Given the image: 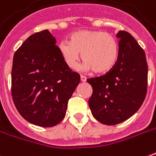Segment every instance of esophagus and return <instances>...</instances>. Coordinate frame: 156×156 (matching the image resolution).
Segmentation results:
<instances>
[{"label": "esophagus", "mask_w": 156, "mask_h": 156, "mask_svg": "<svg viewBox=\"0 0 156 156\" xmlns=\"http://www.w3.org/2000/svg\"><path fill=\"white\" fill-rule=\"evenodd\" d=\"M80 78H81V81L82 82H86V80H87V78H86V77H84V76H83V75H81V77H80Z\"/></svg>", "instance_id": "obj_1"}]
</instances>
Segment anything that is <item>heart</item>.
Instances as JSON below:
<instances>
[{
	"mask_svg": "<svg viewBox=\"0 0 156 156\" xmlns=\"http://www.w3.org/2000/svg\"><path fill=\"white\" fill-rule=\"evenodd\" d=\"M58 51L70 69L78 68L82 56L85 62L83 65V69L104 74L115 67L119 55V44L111 34L101 30L83 29L71 35L70 42H61Z\"/></svg>",
	"mask_w": 156,
	"mask_h": 156,
	"instance_id": "heart-1",
	"label": "heart"
}]
</instances>
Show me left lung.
<instances>
[{"instance_id": "obj_1", "label": "left lung", "mask_w": 156, "mask_h": 156, "mask_svg": "<svg viewBox=\"0 0 156 156\" xmlns=\"http://www.w3.org/2000/svg\"><path fill=\"white\" fill-rule=\"evenodd\" d=\"M119 55L115 67L101 77L87 79L93 93L89 105L94 118L116 125L131 117L145 99L148 65L145 53L129 33L119 31Z\"/></svg>"}]
</instances>
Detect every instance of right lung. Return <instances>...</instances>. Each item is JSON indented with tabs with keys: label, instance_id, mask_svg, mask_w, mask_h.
Instances as JSON below:
<instances>
[{
	"label": "right lung",
	"instance_id": "1",
	"mask_svg": "<svg viewBox=\"0 0 156 156\" xmlns=\"http://www.w3.org/2000/svg\"><path fill=\"white\" fill-rule=\"evenodd\" d=\"M48 29L29 36L15 52L12 96L26 121L50 127L65 117L68 101L80 82L60 55Z\"/></svg>",
	"mask_w": 156,
	"mask_h": 156
}]
</instances>
